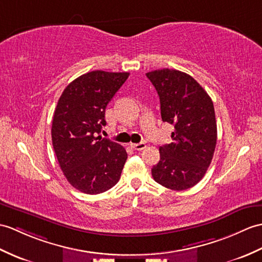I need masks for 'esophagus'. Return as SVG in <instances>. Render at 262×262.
Wrapping results in <instances>:
<instances>
[{"label": "esophagus", "instance_id": "34e87169", "mask_svg": "<svg viewBox=\"0 0 262 262\" xmlns=\"http://www.w3.org/2000/svg\"><path fill=\"white\" fill-rule=\"evenodd\" d=\"M132 148L136 149V150H142L146 147V144L144 142H141V143H137V144H130Z\"/></svg>", "mask_w": 262, "mask_h": 262}]
</instances>
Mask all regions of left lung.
Returning <instances> with one entry per match:
<instances>
[{"label":"left lung","instance_id":"8db88e82","mask_svg":"<svg viewBox=\"0 0 262 262\" xmlns=\"http://www.w3.org/2000/svg\"><path fill=\"white\" fill-rule=\"evenodd\" d=\"M161 102L162 120L174 125L172 143L160 147V162L151 168L157 183L169 190H187L202 180L216 145L212 99L200 83L179 70L146 74Z\"/></svg>","mask_w":262,"mask_h":262}]
</instances>
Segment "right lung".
Returning <instances> with one entry per match:
<instances>
[{
	"mask_svg": "<svg viewBox=\"0 0 262 262\" xmlns=\"http://www.w3.org/2000/svg\"><path fill=\"white\" fill-rule=\"evenodd\" d=\"M128 72L90 71L63 90L53 114L51 137L59 165L69 183L86 194L117 184L127 160L123 146L98 136L105 111Z\"/></svg>",
	"mask_w": 262,
	"mask_h": 262,
	"instance_id": "obj_1",
	"label": "right lung"
}]
</instances>
